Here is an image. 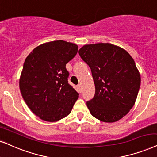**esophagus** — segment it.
<instances>
[{
	"instance_id": "esophagus-1",
	"label": "esophagus",
	"mask_w": 157,
	"mask_h": 157,
	"mask_svg": "<svg viewBox=\"0 0 157 157\" xmlns=\"http://www.w3.org/2000/svg\"><path fill=\"white\" fill-rule=\"evenodd\" d=\"M78 91L81 93V91H82V86H81V84L78 85Z\"/></svg>"
}]
</instances>
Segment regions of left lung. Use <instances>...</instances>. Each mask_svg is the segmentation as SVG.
<instances>
[{
    "mask_svg": "<svg viewBox=\"0 0 157 157\" xmlns=\"http://www.w3.org/2000/svg\"><path fill=\"white\" fill-rule=\"evenodd\" d=\"M78 53L91 68L95 85L94 97L86 102L90 113L105 123L123 118L133 107L141 85L133 58L110 43L85 44Z\"/></svg>",
    "mask_w": 157,
    "mask_h": 157,
    "instance_id": "obj_1",
    "label": "left lung"
}]
</instances>
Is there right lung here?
I'll use <instances>...</instances> for the list:
<instances>
[{"label":"right lung","mask_w":157,"mask_h":157,"mask_svg":"<svg viewBox=\"0 0 157 157\" xmlns=\"http://www.w3.org/2000/svg\"><path fill=\"white\" fill-rule=\"evenodd\" d=\"M78 45L63 40L49 42L26 57L19 79L22 97L40 119L56 122L71 113L78 93L68 83L66 64Z\"/></svg>","instance_id":"add662e5"}]
</instances>
